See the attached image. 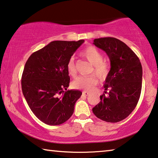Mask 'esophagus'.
<instances>
[{"mask_svg": "<svg viewBox=\"0 0 158 158\" xmlns=\"http://www.w3.org/2000/svg\"><path fill=\"white\" fill-rule=\"evenodd\" d=\"M89 94H90V93L87 92V91H83V95L88 96V95H89Z\"/></svg>", "mask_w": 158, "mask_h": 158, "instance_id": "obj_1", "label": "esophagus"}]
</instances>
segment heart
Returning <instances> with one entry per match:
<instances>
[{"instance_id": "obj_1", "label": "heart", "mask_w": 158, "mask_h": 158, "mask_svg": "<svg viewBox=\"0 0 158 158\" xmlns=\"http://www.w3.org/2000/svg\"><path fill=\"white\" fill-rule=\"evenodd\" d=\"M81 56L84 57L89 63L93 65V73L98 78L103 81L107 77L109 73V65L102 60V52L93 45L85 48L81 52ZM68 73L70 76L75 77L77 74L76 68L73 58H70L66 65ZM98 84V79L95 75L88 77H79L73 82V86L75 89H80L86 91H92Z\"/></svg>"}]
</instances>
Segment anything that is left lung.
Instances as JSON below:
<instances>
[{"label": "left lung", "instance_id": "left-lung-1", "mask_svg": "<svg viewBox=\"0 0 158 158\" xmlns=\"http://www.w3.org/2000/svg\"><path fill=\"white\" fill-rule=\"evenodd\" d=\"M93 44L106 52L111 68L100 102L93 112L106 122H120L133 111L140 98L143 79L140 61L125 43L115 38H96Z\"/></svg>", "mask_w": 158, "mask_h": 158}]
</instances>
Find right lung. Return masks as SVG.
Here are the masks:
<instances>
[{"instance_id": "add662e5", "label": "right lung", "mask_w": 158, "mask_h": 158, "mask_svg": "<svg viewBox=\"0 0 158 158\" xmlns=\"http://www.w3.org/2000/svg\"><path fill=\"white\" fill-rule=\"evenodd\" d=\"M83 43L52 41L26 61L21 79L23 94L34 115L45 124H63L73 113L82 92L67 90L70 76L66 65Z\"/></svg>"}]
</instances>
